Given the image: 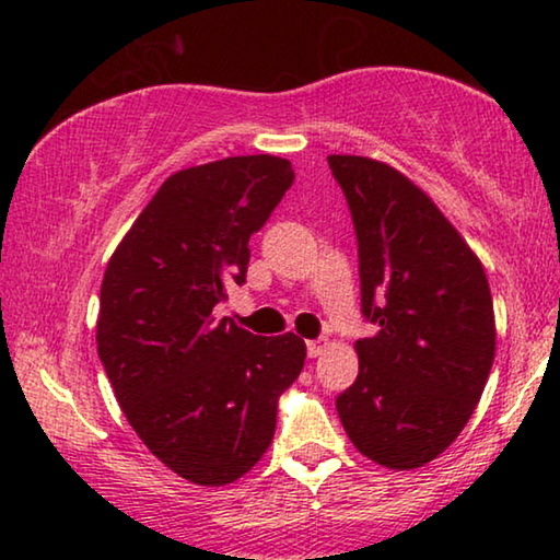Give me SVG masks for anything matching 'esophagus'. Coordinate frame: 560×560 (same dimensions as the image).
I'll use <instances>...</instances> for the list:
<instances>
[{"mask_svg": "<svg viewBox=\"0 0 560 560\" xmlns=\"http://www.w3.org/2000/svg\"><path fill=\"white\" fill-rule=\"evenodd\" d=\"M324 349H326V339L306 341V353H308V359H316V357H322Z\"/></svg>", "mask_w": 560, "mask_h": 560, "instance_id": "esophagus-1", "label": "esophagus"}]
</instances>
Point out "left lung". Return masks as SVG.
Instances as JSON below:
<instances>
[{"instance_id":"1","label":"left lung","mask_w":560,"mask_h":560,"mask_svg":"<svg viewBox=\"0 0 560 560\" xmlns=\"http://www.w3.org/2000/svg\"><path fill=\"white\" fill-rule=\"evenodd\" d=\"M359 242V376L336 411L363 456L396 471L443 454L471 419L495 353L478 256L411 179L369 156L331 154Z\"/></svg>"}]
</instances>
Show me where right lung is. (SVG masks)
<instances>
[{"label":"right lung","mask_w":560,"mask_h":560,"mask_svg":"<svg viewBox=\"0 0 560 560\" xmlns=\"http://www.w3.org/2000/svg\"><path fill=\"white\" fill-rule=\"evenodd\" d=\"M294 184L289 159L229 156L159 186L106 264L96 351L152 454L199 486L259 460L279 396L299 378L296 334L254 336L214 306L246 281L252 238Z\"/></svg>","instance_id":"obj_1"}]
</instances>
